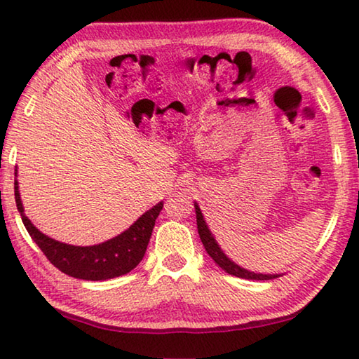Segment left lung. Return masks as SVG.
Listing matches in <instances>:
<instances>
[{
    "instance_id": "8db88e82",
    "label": "left lung",
    "mask_w": 359,
    "mask_h": 359,
    "mask_svg": "<svg viewBox=\"0 0 359 359\" xmlns=\"http://www.w3.org/2000/svg\"><path fill=\"white\" fill-rule=\"evenodd\" d=\"M194 209H196V223H198V233H199V238H201L203 245L205 248V252L210 255V258L215 261V263L222 267L223 271H226L228 274L231 276H236V277H241V278H248V280H272V278H276L278 276L274 274H255V272H250L247 269H242L241 266L234 264L233 261H231L226 255H224L220 247L214 239V236L208 228V224H205L203 214H201V209L198 208V204H194Z\"/></svg>"
}]
</instances>
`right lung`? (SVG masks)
I'll return each instance as SVG.
<instances>
[{
	"label": "right lung",
	"mask_w": 359,
	"mask_h": 359,
	"mask_svg": "<svg viewBox=\"0 0 359 359\" xmlns=\"http://www.w3.org/2000/svg\"><path fill=\"white\" fill-rule=\"evenodd\" d=\"M14 194L22 222L46 258L66 276L82 280H107L135 269L144 258L155 220L163 209V201L158 203L139 217L128 229L111 241L92 247H76L47 238L28 220L23 214L17 180L14 182Z\"/></svg>",
	"instance_id": "right-lung-1"
}]
</instances>
